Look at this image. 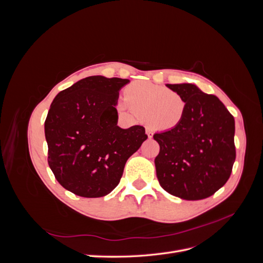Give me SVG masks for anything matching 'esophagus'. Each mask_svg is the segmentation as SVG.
<instances>
[{"mask_svg":"<svg viewBox=\"0 0 263 263\" xmlns=\"http://www.w3.org/2000/svg\"><path fill=\"white\" fill-rule=\"evenodd\" d=\"M146 134H147V136L149 137V138H151L154 136V133H153V130H151L150 128H146Z\"/></svg>","mask_w":263,"mask_h":263,"instance_id":"1","label":"esophagus"}]
</instances>
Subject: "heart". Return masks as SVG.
I'll return each instance as SVG.
<instances>
[{
    "label": "heart",
    "instance_id": "heart-1",
    "mask_svg": "<svg viewBox=\"0 0 263 263\" xmlns=\"http://www.w3.org/2000/svg\"><path fill=\"white\" fill-rule=\"evenodd\" d=\"M124 98L117 103L119 112H135L156 130L176 129L186 113V101L180 93L149 82L136 81L127 85Z\"/></svg>",
    "mask_w": 263,
    "mask_h": 263
}]
</instances>
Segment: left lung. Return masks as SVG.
I'll return each instance as SVG.
<instances>
[{"label":"left lung","mask_w":263,"mask_h":263,"mask_svg":"<svg viewBox=\"0 0 263 263\" xmlns=\"http://www.w3.org/2000/svg\"><path fill=\"white\" fill-rule=\"evenodd\" d=\"M186 101L176 129L154 135L160 146L157 178L171 195L197 201L213 195L230 177L236 159L235 119L215 95L195 84H165Z\"/></svg>","instance_id":"1"}]
</instances>
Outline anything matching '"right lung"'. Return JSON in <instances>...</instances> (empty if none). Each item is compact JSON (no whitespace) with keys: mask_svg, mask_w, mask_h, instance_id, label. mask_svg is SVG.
I'll return each instance as SVG.
<instances>
[{"mask_svg":"<svg viewBox=\"0 0 263 263\" xmlns=\"http://www.w3.org/2000/svg\"><path fill=\"white\" fill-rule=\"evenodd\" d=\"M128 79L92 76L57 94L45 121L48 164L55 179L83 197L118 185L128 158L148 136L142 126H117L119 91Z\"/></svg>","mask_w":263,"mask_h":263,"instance_id":"obj_1","label":"right lung"}]
</instances>
